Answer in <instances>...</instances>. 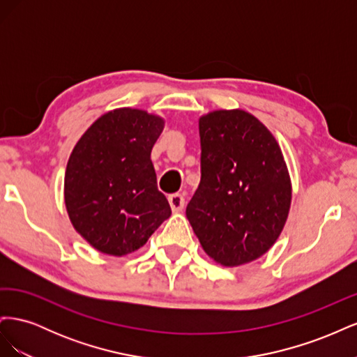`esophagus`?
Here are the masks:
<instances>
[{"label":"esophagus","instance_id":"esophagus-1","mask_svg":"<svg viewBox=\"0 0 357 357\" xmlns=\"http://www.w3.org/2000/svg\"><path fill=\"white\" fill-rule=\"evenodd\" d=\"M169 205H171V210L174 213H178L185 207V197L181 195V193H172V195L168 197Z\"/></svg>","mask_w":357,"mask_h":357}]
</instances>
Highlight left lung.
Segmentation results:
<instances>
[{
    "label": "left lung",
    "mask_w": 357,
    "mask_h": 357,
    "mask_svg": "<svg viewBox=\"0 0 357 357\" xmlns=\"http://www.w3.org/2000/svg\"><path fill=\"white\" fill-rule=\"evenodd\" d=\"M199 137L201 181L188 219L215 262H252L273 247L287 220L291 185L282 149L244 110L202 116Z\"/></svg>",
    "instance_id": "obj_1"
}]
</instances>
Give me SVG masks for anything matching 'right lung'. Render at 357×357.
I'll list each match as a JSON object with an SVG mask.
<instances>
[{
    "label": "right lung",
    "mask_w": 357,
    "mask_h": 357,
    "mask_svg": "<svg viewBox=\"0 0 357 357\" xmlns=\"http://www.w3.org/2000/svg\"><path fill=\"white\" fill-rule=\"evenodd\" d=\"M164 125L144 110L116 109L96 119L73 149L63 183L67 211L98 252L132 253L171 215L150 159Z\"/></svg>",
    "instance_id": "obj_1"
}]
</instances>
